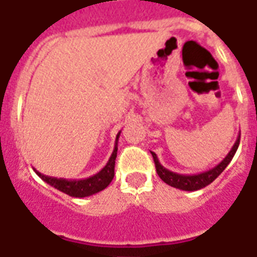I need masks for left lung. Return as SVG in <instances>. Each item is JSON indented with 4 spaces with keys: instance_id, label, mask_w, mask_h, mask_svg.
<instances>
[{
    "instance_id": "obj_1",
    "label": "left lung",
    "mask_w": 257,
    "mask_h": 257,
    "mask_svg": "<svg viewBox=\"0 0 257 257\" xmlns=\"http://www.w3.org/2000/svg\"><path fill=\"white\" fill-rule=\"evenodd\" d=\"M238 144H240V136L237 138L235 140L234 146L231 147V150L229 151V154L226 155L225 159L219 162L216 165L215 167H212L210 170H207V172L199 173V174H178V173L170 172V170H167L166 167H163L159 162V159H158L157 154H153L154 158V162H155V167H157V173L158 176L161 177V180L165 181L167 185H170L173 188H177V189H181V191H197V189H201V188L207 187V185H210L211 182L215 180L216 177L219 176L220 173L223 172L226 169V166L231 162V159L234 157L235 151H237V148H238Z\"/></svg>"
}]
</instances>
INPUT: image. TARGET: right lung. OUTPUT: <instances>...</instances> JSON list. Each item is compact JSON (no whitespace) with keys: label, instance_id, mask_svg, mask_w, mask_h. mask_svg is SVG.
I'll return each mask as SVG.
<instances>
[{"label":"right lung","instance_id":"1","mask_svg":"<svg viewBox=\"0 0 257 257\" xmlns=\"http://www.w3.org/2000/svg\"><path fill=\"white\" fill-rule=\"evenodd\" d=\"M119 134L115 138V146H114L113 154L109 158V162L106 163V166L98 172L94 176L88 178H81V180H66V178H56V177H49L38 172L37 169H34L38 176L42 180L47 182L49 185L56 188L58 191L64 192L66 195L72 197H87L91 195H95L98 192L103 191L104 188H107L111 180L114 178V165H115V158H117V143H118Z\"/></svg>","mask_w":257,"mask_h":257}]
</instances>
